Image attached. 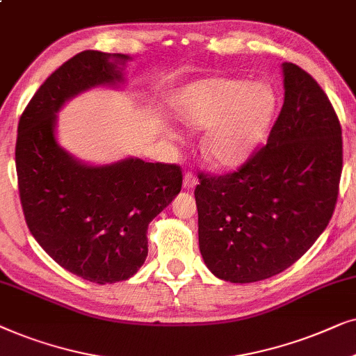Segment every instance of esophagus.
I'll return each instance as SVG.
<instances>
[{"instance_id":"obj_1","label":"esophagus","mask_w":356,"mask_h":356,"mask_svg":"<svg viewBox=\"0 0 356 356\" xmlns=\"http://www.w3.org/2000/svg\"><path fill=\"white\" fill-rule=\"evenodd\" d=\"M195 186H197L195 175L192 172H187L184 175V188H186V191H192V188H195Z\"/></svg>"}]
</instances>
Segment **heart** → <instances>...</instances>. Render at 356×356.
Wrapping results in <instances>:
<instances>
[{"label":"heart","mask_w":356,"mask_h":356,"mask_svg":"<svg viewBox=\"0 0 356 356\" xmlns=\"http://www.w3.org/2000/svg\"><path fill=\"white\" fill-rule=\"evenodd\" d=\"M277 96L267 83L210 76L187 84L175 97L179 122L192 134L205 131L203 158L218 169L248 163L272 127ZM174 140L179 138L170 130Z\"/></svg>","instance_id":"obj_1"}]
</instances>
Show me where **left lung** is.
I'll return each mask as SVG.
<instances>
[{
    "label": "left lung",
    "mask_w": 356,
    "mask_h": 356,
    "mask_svg": "<svg viewBox=\"0 0 356 356\" xmlns=\"http://www.w3.org/2000/svg\"><path fill=\"white\" fill-rule=\"evenodd\" d=\"M283 107L267 145L238 172L195 188L198 244L208 270L252 283L302 257L332 218L342 174V129L316 79L283 63Z\"/></svg>",
    "instance_id": "8db88e82"
}]
</instances>
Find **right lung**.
Here are the masks:
<instances>
[{"instance_id": "obj_1", "label": "right lung", "mask_w": 356, "mask_h": 356, "mask_svg": "<svg viewBox=\"0 0 356 356\" xmlns=\"http://www.w3.org/2000/svg\"><path fill=\"white\" fill-rule=\"evenodd\" d=\"M123 54L84 50L54 71L17 127L19 195L31 234L73 275L106 285L129 280L148 255V225L181 192L179 165L125 158L89 164L61 148L58 113L94 88L125 84Z\"/></svg>"}]
</instances>
